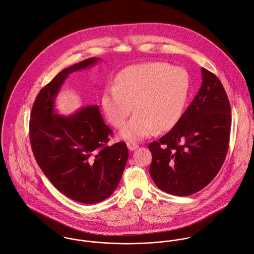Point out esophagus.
Wrapping results in <instances>:
<instances>
[{
  "instance_id": "obj_1",
  "label": "esophagus",
  "mask_w": 254,
  "mask_h": 254,
  "mask_svg": "<svg viewBox=\"0 0 254 254\" xmlns=\"http://www.w3.org/2000/svg\"><path fill=\"white\" fill-rule=\"evenodd\" d=\"M127 148H128L130 151H134V150L138 147V145H137L135 142H131V141L127 142Z\"/></svg>"
}]
</instances>
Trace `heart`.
Wrapping results in <instances>:
<instances>
[{
    "label": "heart",
    "mask_w": 254,
    "mask_h": 254,
    "mask_svg": "<svg viewBox=\"0 0 254 254\" xmlns=\"http://www.w3.org/2000/svg\"><path fill=\"white\" fill-rule=\"evenodd\" d=\"M187 71L164 63H145L121 70L113 88L102 95V110L108 122L121 127L120 136L127 140H140L159 131L172 129L182 118L189 94Z\"/></svg>",
    "instance_id": "obj_1"
}]
</instances>
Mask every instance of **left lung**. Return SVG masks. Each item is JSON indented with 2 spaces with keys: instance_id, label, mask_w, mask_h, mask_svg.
<instances>
[{
  "instance_id": "obj_1",
  "label": "left lung",
  "mask_w": 254,
  "mask_h": 254,
  "mask_svg": "<svg viewBox=\"0 0 254 254\" xmlns=\"http://www.w3.org/2000/svg\"><path fill=\"white\" fill-rule=\"evenodd\" d=\"M202 84L179 123L148 148L149 173L163 191L188 196L219 173L229 148L231 106L220 79L201 67Z\"/></svg>"
}]
</instances>
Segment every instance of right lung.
<instances>
[{
    "mask_svg": "<svg viewBox=\"0 0 254 254\" xmlns=\"http://www.w3.org/2000/svg\"><path fill=\"white\" fill-rule=\"evenodd\" d=\"M98 61L89 58L58 73L38 93L29 123L30 143L40 169L63 194L84 204L101 202L115 191L128 150L125 142L108 146L113 132L97 105L64 117L56 113L55 99L68 74Z\"/></svg>",
    "mask_w": 254,
    "mask_h": 254,
    "instance_id": "obj_1",
    "label": "right lung"
}]
</instances>
